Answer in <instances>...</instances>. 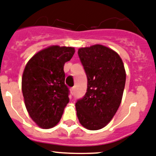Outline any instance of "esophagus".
Listing matches in <instances>:
<instances>
[{"label":"esophagus","instance_id":"34e87169","mask_svg":"<svg viewBox=\"0 0 156 156\" xmlns=\"http://www.w3.org/2000/svg\"><path fill=\"white\" fill-rule=\"evenodd\" d=\"M74 92H75V87H73V88H71V93L73 95V94H74Z\"/></svg>","mask_w":156,"mask_h":156}]
</instances>
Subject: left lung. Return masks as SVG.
<instances>
[{
    "label": "left lung",
    "instance_id": "1",
    "mask_svg": "<svg viewBox=\"0 0 156 156\" xmlns=\"http://www.w3.org/2000/svg\"><path fill=\"white\" fill-rule=\"evenodd\" d=\"M78 57L88 79L87 92L77 101V116L86 129L104 127L116 113L125 86L126 72L117 53L96 44L80 48Z\"/></svg>",
    "mask_w": 156,
    "mask_h": 156
}]
</instances>
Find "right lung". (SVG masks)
<instances>
[{"label":"right lung","instance_id":"obj_1","mask_svg":"<svg viewBox=\"0 0 156 156\" xmlns=\"http://www.w3.org/2000/svg\"><path fill=\"white\" fill-rule=\"evenodd\" d=\"M75 52L74 47L51 46L38 52L26 65L22 78L25 105L42 128L57 125L69 102L64 66Z\"/></svg>","mask_w":156,"mask_h":156}]
</instances>
